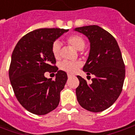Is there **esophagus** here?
Returning <instances> with one entry per match:
<instances>
[{
    "mask_svg": "<svg viewBox=\"0 0 135 135\" xmlns=\"http://www.w3.org/2000/svg\"><path fill=\"white\" fill-rule=\"evenodd\" d=\"M71 76H72V75H71V74H68V77H69V78H70V77H71Z\"/></svg>",
    "mask_w": 135,
    "mask_h": 135,
    "instance_id": "esophagus-1",
    "label": "esophagus"
}]
</instances>
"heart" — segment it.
<instances>
[{
	"mask_svg": "<svg viewBox=\"0 0 135 135\" xmlns=\"http://www.w3.org/2000/svg\"><path fill=\"white\" fill-rule=\"evenodd\" d=\"M67 42L76 50H82L85 45V42L81 36L74 35L68 37ZM61 43L59 41L53 42L52 45V53L54 58L59 59L60 57ZM82 63L80 61H63L60 65L61 69L69 74H74L81 67Z\"/></svg>",
	"mask_w": 135,
	"mask_h": 135,
	"instance_id": "obj_1",
	"label": "heart"
}]
</instances>
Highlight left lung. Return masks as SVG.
Masks as SVG:
<instances>
[{
  "label": "left lung",
  "mask_w": 135,
  "mask_h": 135,
  "mask_svg": "<svg viewBox=\"0 0 135 135\" xmlns=\"http://www.w3.org/2000/svg\"><path fill=\"white\" fill-rule=\"evenodd\" d=\"M74 30L85 35L90 41V53L83 71L88 75H95L91 84L77 76L76 99L86 110L100 112L111 106L122 93L125 78L122 53L116 39L99 26H85Z\"/></svg>",
  "instance_id": "1"
}]
</instances>
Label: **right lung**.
I'll list each match as a JSON object with an SVG mask.
<instances>
[{
    "label": "right lung",
    "instance_id": "obj_1",
    "mask_svg": "<svg viewBox=\"0 0 135 135\" xmlns=\"http://www.w3.org/2000/svg\"><path fill=\"white\" fill-rule=\"evenodd\" d=\"M69 30L42 28L32 31L19 40L11 56L9 79L18 101L26 110L45 115L54 110L67 74L52 64L56 59L52 45ZM46 71L57 72L54 80L44 76Z\"/></svg>",
    "mask_w": 135,
    "mask_h": 135
}]
</instances>
